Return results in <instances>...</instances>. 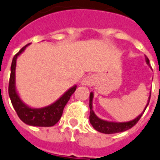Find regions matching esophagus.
<instances>
[{"mask_svg":"<svg viewBox=\"0 0 160 160\" xmlns=\"http://www.w3.org/2000/svg\"><path fill=\"white\" fill-rule=\"evenodd\" d=\"M96 78L93 75H89L84 78V80L81 81V84L84 86H93L96 84Z\"/></svg>","mask_w":160,"mask_h":160,"instance_id":"1","label":"esophagus"}]
</instances>
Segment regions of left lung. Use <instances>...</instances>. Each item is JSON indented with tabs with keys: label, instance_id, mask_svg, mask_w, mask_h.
<instances>
[{
	"label": "left lung",
	"instance_id": "left-lung-1",
	"mask_svg": "<svg viewBox=\"0 0 160 160\" xmlns=\"http://www.w3.org/2000/svg\"><path fill=\"white\" fill-rule=\"evenodd\" d=\"M145 62L146 64L150 67V61L148 58L145 56ZM93 93L91 92L89 94V108H90V115H89V122L93 126V127L96 131L104 133V134H113V133H118V132H122L131 129L132 127L136 125L137 122L140 120V118L143 115L144 112L145 111L146 108L149 105L150 99V95L148 98L147 103L145 105V108H144L143 112H141L138 117H136L135 119L129 122H111V121H107L101 119L97 115L93 110Z\"/></svg>",
	"mask_w": 160,
	"mask_h": 160
}]
</instances>
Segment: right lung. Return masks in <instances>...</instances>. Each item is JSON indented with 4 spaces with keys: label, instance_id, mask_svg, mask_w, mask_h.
Wrapping results in <instances>:
<instances>
[{
    "label": "right lung",
    "instance_id": "right-lung-1",
    "mask_svg": "<svg viewBox=\"0 0 160 160\" xmlns=\"http://www.w3.org/2000/svg\"><path fill=\"white\" fill-rule=\"evenodd\" d=\"M28 45L29 43L22 48L12 60L9 82V96L13 107L17 112V115L23 122L33 127H52L60 120L65 106L71 98V96L76 91L77 85L71 87L58 100L46 107L32 108L23 102L17 92L15 85V69L17 58L25 50Z\"/></svg>",
    "mask_w": 160,
    "mask_h": 160
}]
</instances>
